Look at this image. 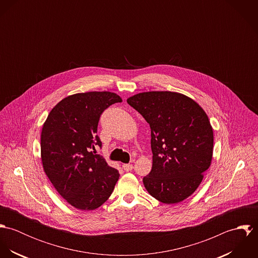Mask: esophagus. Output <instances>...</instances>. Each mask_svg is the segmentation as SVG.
Segmentation results:
<instances>
[{
  "instance_id": "34e87169",
  "label": "esophagus",
  "mask_w": 258,
  "mask_h": 258,
  "mask_svg": "<svg viewBox=\"0 0 258 258\" xmlns=\"http://www.w3.org/2000/svg\"><path fill=\"white\" fill-rule=\"evenodd\" d=\"M122 167H123L124 171H126V172H130V171L133 170V165L132 164H124Z\"/></svg>"
}]
</instances>
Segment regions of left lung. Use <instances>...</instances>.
I'll return each mask as SVG.
<instances>
[{"mask_svg": "<svg viewBox=\"0 0 258 258\" xmlns=\"http://www.w3.org/2000/svg\"><path fill=\"white\" fill-rule=\"evenodd\" d=\"M127 103L151 128L152 170L143 183L164 204H177L200 185L213 158L214 133L203 108L187 96L171 91L136 94Z\"/></svg>", "mask_w": 258, "mask_h": 258, "instance_id": "obj_1", "label": "left lung"}]
</instances>
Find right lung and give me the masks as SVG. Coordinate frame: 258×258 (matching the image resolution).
<instances>
[{
  "label": "right lung",
  "instance_id": "add662e5",
  "mask_svg": "<svg viewBox=\"0 0 258 258\" xmlns=\"http://www.w3.org/2000/svg\"><path fill=\"white\" fill-rule=\"evenodd\" d=\"M121 101L108 91L74 94L58 102L43 124V170L58 194L78 210L99 208L119 179L118 170L92 150L102 146L96 134L101 114Z\"/></svg>",
  "mask_w": 258,
  "mask_h": 258
}]
</instances>
